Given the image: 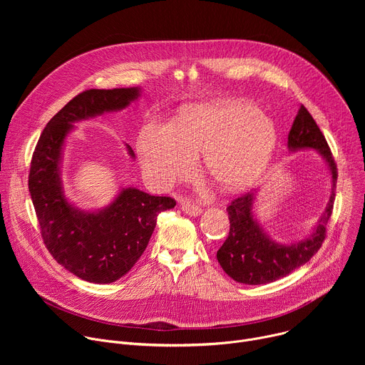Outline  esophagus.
Here are the masks:
<instances>
[{"label": "esophagus", "mask_w": 365, "mask_h": 365, "mask_svg": "<svg viewBox=\"0 0 365 365\" xmlns=\"http://www.w3.org/2000/svg\"><path fill=\"white\" fill-rule=\"evenodd\" d=\"M180 207H182V211H183L186 215H190V217H197V215L202 214L200 207H199L196 203L190 202V200H183V202L180 203Z\"/></svg>", "instance_id": "esophagus-1"}]
</instances>
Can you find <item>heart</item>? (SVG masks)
Masks as SVG:
<instances>
[{
    "instance_id": "heart-1",
    "label": "heart",
    "mask_w": 365,
    "mask_h": 365,
    "mask_svg": "<svg viewBox=\"0 0 365 365\" xmlns=\"http://www.w3.org/2000/svg\"><path fill=\"white\" fill-rule=\"evenodd\" d=\"M276 145L269 118L244 102L220 101L182 108L170 125L148 124L137 140L147 176L169 186L186 179L195 155L203 153V168L222 192L252 185L264 172Z\"/></svg>"
}]
</instances>
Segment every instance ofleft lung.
I'll return each instance as SVG.
<instances>
[{
	"label": "left lung",
	"mask_w": 365,
	"mask_h": 365,
	"mask_svg": "<svg viewBox=\"0 0 365 365\" xmlns=\"http://www.w3.org/2000/svg\"><path fill=\"white\" fill-rule=\"evenodd\" d=\"M287 148L290 153L315 150L325 160L331 175L329 200L314 231L307 237L293 242H279L264 231L254 214L257 190L234 199L227 207L230 234L218 250L217 258L222 270L238 283L266 284L276 282L307 263L325 240L327 224L335 200L338 172L322 131L303 106L289 131Z\"/></svg>",
	"instance_id": "1"
}]
</instances>
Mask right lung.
<instances>
[{
    "mask_svg": "<svg viewBox=\"0 0 365 365\" xmlns=\"http://www.w3.org/2000/svg\"><path fill=\"white\" fill-rule=\"evenodd\" d=\"M140 96L138 86L76 95L47 123L33 153L29 190L43 241L61 266L89 283L107 284L127 274L144 252L158 215L176 205L172 197L130 186L121 187L107 206L86 211L65 193L63 150L73 124L125 110ZM125 148L135 159L133 148Z\"/></svg>",
    "mask_w": 365,
    "mask_h": 365,
    "instance_id": "obj_1",
    "label": "right lung"
}]
</instances>
